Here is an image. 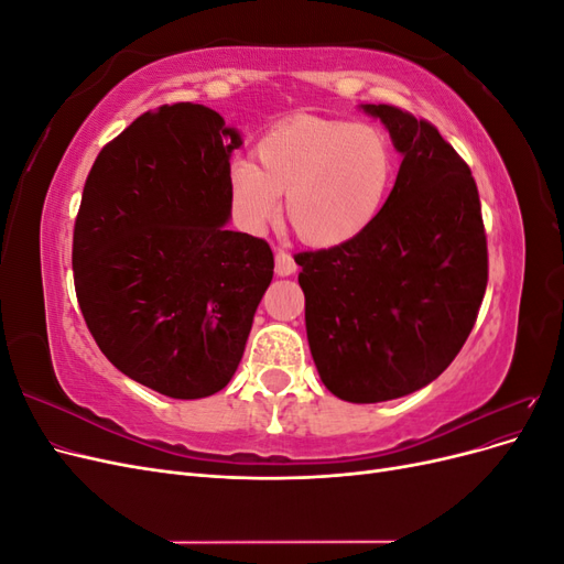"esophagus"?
I'll return each mask as SVG.
<instances>
[{
    "mask_svg": "<svg viewBox=\"0 0 564 564\" xmlns=\"http://www.w3.org/2000/svg\"><path fill=\"white\" fill-rule=\"evenodd\" d=\"M275 272H278L280 278L294 275V272H296V261L286 251H278L275 253Z\"/></svg>",
    "mask_w": 564,
    "mask_h": 564,
    "instance_id": "34e87169",
    "label": "esophagus"
}]
</instances>
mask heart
<instances>
[{
  "label": "heart",
  "instance_id": "heart-1",
  "mask_svg": "<svg viewBox=\"0 0 564 564\" xmlns=\"http://www.w3.org/2000/svg\"><path fill=\"white\" fill-rule=\"evenodd\" d=\"M251 160L230 166L235 216L249 230H263L280 216L305 245L332 249L360 237L379 216L392 178V152L371 124L296 117L270 129Z\"/></svg>",
  "mask_w": 564,
  "mask_h": 564
}]
</instances>
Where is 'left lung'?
Returning <instances> with one entry per match:
<instances>
[{"label":"left lung","mask_w":564,"mask_h":564,"mask_svg":"<svg viewBox=\"0 0 564 564\" xmlns=\"http://www.w3.org/2000/svg\"><path fill=\"white\" fill-rule=\"evenodd\" d=\"M381 119L402 155L395 185L352 242L296 253L305 332L336 398H404L445 371L487 289V237L468 164L440 131L395 106Z\"/></svg>","instance_id":"left-lung-1"}]
</instances>
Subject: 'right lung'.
<instances>
[{
    "label": "right lung",
    "instance_id": "right-lung-1",
    "mask_svg": "<svg viewBox=\"0 0 564 564\" xmlns=\"http://www.w3.org/2000/svg\"><path fill=\"white\" fill-rule=\"evenodd\" d=\"M237 129L197 104L141 115L84 185L75 292L108 360L174 400L224 390L272 280L265 240L228 230Z\"/></svg>",
    "mask_w": 564,
    "mask_h": 564
}]
</instances>
